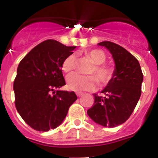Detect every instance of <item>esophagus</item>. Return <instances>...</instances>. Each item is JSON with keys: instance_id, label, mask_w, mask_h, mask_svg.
<instances>
[{"instance_id": "obj_1", "label": "esophagus", "mask_w": 158, "mask_h": 158, "mask_svg": "<svg viewBox=\"0 0 158 158\" xmlns=\"http://www.w3.org/2000/svg\"><path fill=\"white\" fill-rule=\"evenodd\" d=\"M76 95L78 96V97H80V96H81L82 95H83V93H80V92H77V93H76Z\"/></svg>"}]
</instances>
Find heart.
<instances>
[{
	"mask_svg": "<svg viewBox=\"0 0 158 158\" xmlns=\"http://www.w3.org/2000/svg\"><path fill=\"white\" fill-rule=\"evenodd\" d=\"M85 55L94 65L89 71L90 74L94 76H81L77 73H72L67 77V87L69 90L76 92L92 90L96 87L97 81L102 85L109 83L115 75V68L111 65L104 64L106 54L101 50L93 49L85 51ZM76 58L74 54H69L64 59L62 64V69L65 73L72 72L75 69Z\"/></svg>",
	"mask_w": 158,
	"mask_h": 158,
	"instance_id": "1",
	"label": "heart"
}]
</instances>
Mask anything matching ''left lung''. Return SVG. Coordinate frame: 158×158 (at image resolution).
<instances>
[{"label": "left lung", "instance_id": "1", "mask_svg": "<svg viewBox=\"0 0 158 158\" xmlns=\"http://www.w3.org/2000/svg\"><path fill=\"white\" fill-rule=\"evenodd\" d=\"M98 45L105 47L112 54L115 72L102 90L104 96L93 94L94 104L87 113L96 123L115 127L126 122L135 110L142 93L143 74L139 61L126 49L109 41Z\"/></svg>", "mask_w": 158, "mask_h": 158}]
</instances>
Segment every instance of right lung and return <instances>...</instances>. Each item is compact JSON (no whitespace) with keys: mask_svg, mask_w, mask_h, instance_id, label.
<instances>
[{"mask_svg":"<svg viewBox=\"0 0 158 158\" xmlns=\"http://www.w3.org/2000/svg\"><path fill=\"white\" fill-rule=\"evenodd\" d=\"M75 47L46 40L18 65L13 84L15 105L25 123L35 131H48L59 126L77 99L74 92L55 91L65 85L62 64Z\"/></svg>","mask_w":158,"mask_h":158,"instance_id":"1","label":"right lung"}]
</instances>
